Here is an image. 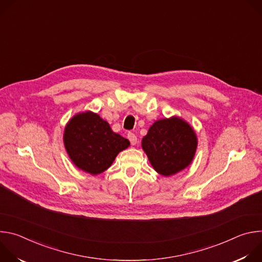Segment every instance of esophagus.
<instances>
[{
  "instance_id": "esophagus-1",
  "label": "esophagus",
  "mask_w": 262,
  "mask_h": 262,
  "mask_svg": "<svg viewBox=\"0 0 262 262\" xmlns=\"http://www.w3.org/2000/svg\"><path fill=\"white\" fill-rule=\"evenodd\" d=\"M127 138H128V140H129V142H130L132 145H136V144H137V136H136L135 134L128 133V134H127Z\"/></svg>"
}]
</instances>
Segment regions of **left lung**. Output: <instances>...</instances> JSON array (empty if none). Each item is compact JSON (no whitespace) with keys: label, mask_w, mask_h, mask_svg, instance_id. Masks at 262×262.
Instances as JSON below:
<instances>
[{"label":"left lung","mask_w":262,"mask_h":262,"mask_svg":"<svg viewBox=\"0 0 262 262\" xmlns=\"http://www.w3.org/2000/svg\"><path fill=\"white\" fill-rule=\"evenodd\" d=\"M197 146L194 128L177 116L157 120L142 139V148L152 168L166 177L188 168Z\"/></svg>","instance_id":"obj_1"}]
</instances>
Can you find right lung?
Wrapping results in <instances>:
<instances>
[{
    "label": "right lung",
    "mask_w": 262,
    "mask_h": 262,
    "mask_svg": "<svg viewBox=\"0 0 262 262\" xmlns=\"http://www.w3.org/2000/svg\"><path fill=\"white\" fill-rule=\"evenodd\" d=\"M66 152L80 170L98 175L111 167L129 141L112 130L110 124L91 111L74 115L64 128Z\"/></svg>",
    "instance_id": "add662e5"
}]
</instances>
